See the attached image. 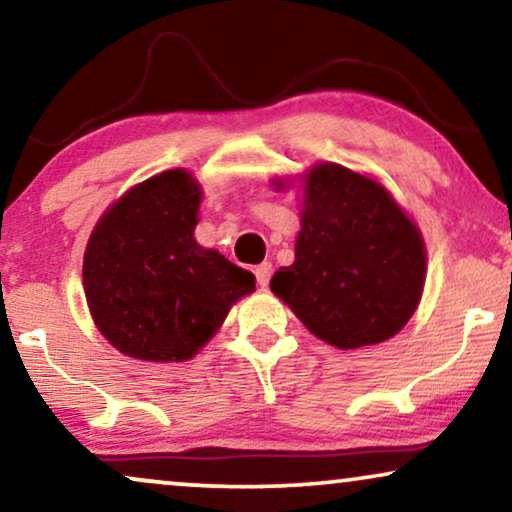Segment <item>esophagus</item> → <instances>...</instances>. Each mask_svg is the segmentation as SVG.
<instances>
[{
	"instance_id": "1",
	"label": "esophagus",
	"mask_w": 512,
	"mask_h": 512,
	"mask_svg": "<svg viewBox=\"0 0 512 512\" xmlns=\"http://www.w3.org/2000/svg\"><path fill=\"white\" fill-rule=\"evenodd\" d=\"M271 271H274V267H271V262H262V264H257V267H255L257 285H262V288H267L269 281H271Z\"/></svg>"
}]
</instances>
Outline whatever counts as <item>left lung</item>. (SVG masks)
Returning a JSON list of instances; mask_svg holds the SVG:
<instances>
[{"mask_svg": "<svg viewBox=\"0 0 512 512\" xmlns=\"http://www.w3.org/2000/svg\"><path fill=\"white\" fill-rule=\"evenodd\" d=\"M426 278L419 229L370 177L320 163L306 177L295 262L271 290L337 349L379 344L403 330Z\"/></svg>", "mask_w": 512, "mask_h": 512, "instance_id": "8db88e82", "label": "left lung"}]
</instances>
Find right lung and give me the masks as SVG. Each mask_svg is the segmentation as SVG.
I'll return each mask as SVG.
<instances>
[{"label":"right lung","mask_w":512,"mask_h":512,"mask_svg":"<svg viewBox=\"0 0 512 512\" xmlns=\"http://www.w3.org/2000/svg\"><path fill=\"white\" fill-rule=\"evenodd\" d=\"M201 189L187 170L133 187L102 215L84 255L95 325L121 353L154 363L192 358L255 276L194 241Z\"/></svg>","instance_id":"right-lung-1"}]
</instances>
